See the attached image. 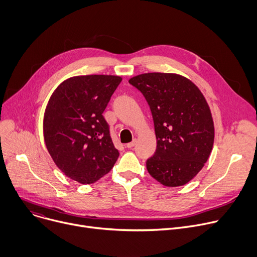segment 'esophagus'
Listing matches in <instances>:
<instances>
[{
	"label": "esophagus",
	"mask_w": 257,
	"mask_h": 257,
	"mask_svg": "<svg viewBox=\"0 0 257 257\" xmlns=\"http://www.w3.org/2000/svg\"><path fill=\"white\" fill-rule=\"evenodd\" d=\"M135 145H136V140H133L131 143H129V144H127V145H126V148L131 149V148H133Z\"/></svg>",
	"instance_id": "1"
}]
</instances>
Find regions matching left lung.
<instances>
[{"label": "left lung", "mask_w": 257, "mask_h": 257, "mask_svg": "<svg viewBox=\"0 0 257 257\" xmlns=\"http://www.w3.org/2000/svg\"><path fill=\"white\" fill-rule=\"evenodd\" d=\"M150 106L157 139L147 160L149 174L167 187L192 180L207 162L214 144L210 107L196 85L173 73H145L129 79Z\"/></svg>", "instance_id": "obj_1"}]
</instances>
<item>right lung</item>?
Here are the masks:
<instances>
[{
    "mask_svg": "<svg viewBox=\"0 0 257 257\" xmlns=\"http://www.w3.org/2000/svg\"><path fill=\"white\" fill-rule=\"evenodd\" d=\"M122 78L113 75L75 76L51 95L43 119L48 153L65 176L92 184L110 172L119 153L103 116Z\"/></svg>",
    "mask_w": 257,
    "mask_h": 257,
    "instance_id": "obj_1",
    "label": "right lung"
}]
</instances>
